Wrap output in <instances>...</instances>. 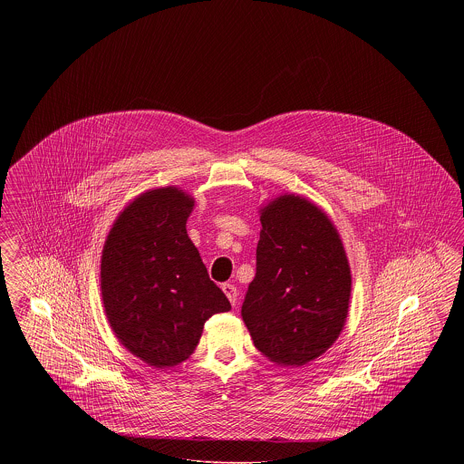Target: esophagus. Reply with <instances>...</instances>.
<instances>
[{
  "label": "esophagus",
  "mask_w": 464,
  "mask_h": 464,
  "mask_svg": "<svg viewBox=\"0 0 464 464\" xmlns=\"http://www.w3.org/2000/svg\"><path fill=\"white\" fill-rule=\"evenodd\" d=\"M222 292L226 294V297L229 299V303H231L233 306H237V301H238V292H237V287H235V285H231V284H224V285H222Z\"/></svg>",
  "instance_id": "34e87169"
}]
</instances>
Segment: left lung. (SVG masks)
<instances>
[{
  "label": "left lung",
  "instance_id": "left-lung-1",
  "mask_svg": "<svg viewBox=\"0 0 464 464\" xmlns=\"http://www.w3.org/2000/svg\"><path fill=\"white\" fill-rule=\"evenodd\" d=\"M257 271L242 318L254 346L273 363L301 367L325 353L344 329L352 267L331 218L285 193L259 208Z\"/></svg>",
  "mask_w": 464,
  "mask_h": 464
}]
</instances>
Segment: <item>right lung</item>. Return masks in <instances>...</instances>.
I'll return each instance as SVG.
<instances>
[{"label":"right lung","mask_w":464,"mask_h":464,"mask_svg":"<svg viewBox=\"0 0 464 464\" xmlns=\"http://www.w3.org/2000/svg\"><path fill=\"white\" fill-rule=\"evenodd\" d=\"M195 198L177 186L140 193L118 214L101 257V292L123 348L155 369L188 360L203 324L231 304L186 231Z\"/></svg>","instance_id":"obj_1"}]
</instances>
